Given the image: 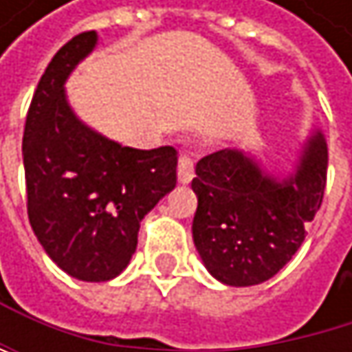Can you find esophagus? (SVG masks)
<instances>
[{
	"mask_svg": "<svg viewBox=\"0 0 352 352\" xmlns=\"http://www.w3.org/2000/svg\"><path fill=\"white\" fill-rule=\"evenodd\" d=\"M191 179H193V159L189 155H183L177 165V181L181 185H187L191 183Z\"/></svg>",
	"mask_w": 352,
	"mask_h": 352,
	"instance_id": "1",
	"label": "esophagus"
}]
</instances>
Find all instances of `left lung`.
<instances>
[{"label":"left lung","instance_id":"1","mask_svg":"<svg viewBox=\"0 0 352 352\" xmlns=\"http://www.w3.org/2000/svg\"><path fill=\"white\" fill-rule=\"evenodd\" d=\"M326 167L328 144L318 126L285 175L241 148L204 157L191 181L197 195L191 232L210 275L232 287L277 275L306 239L322 204Z\"/></svg>","mask_w":352,"mask_h":352}]
</instances>
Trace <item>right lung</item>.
Listing matches in <instances>:
<instances>
[{
	"label": "right lung",
	"instance_id": "1",
	"mask_svg": "<svg viewBox=\"0 0 352 352\" xmlns=\"http://www.w3.org/2000/svg\"><path fill=\"white\" fill-rule=\"evenodd\" d=\"M98 46V32L69 40L48 63L24 128L28 218L38 243L79 281H109L130 263L144 216L177 183L173 146H122L87 126L65 83Z\"/></svg>",
	"mask_w": 352,
	"mask_h": 352
}]
</instances>
